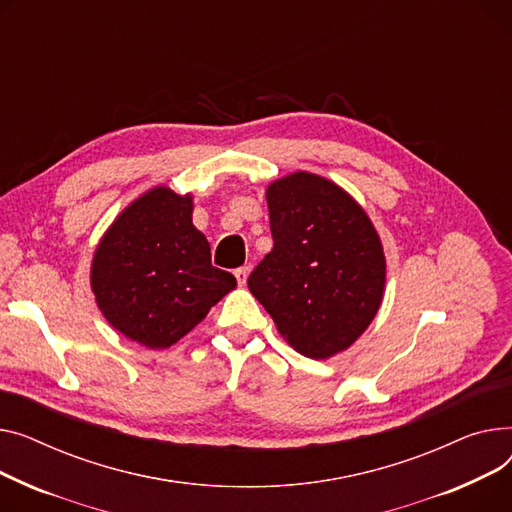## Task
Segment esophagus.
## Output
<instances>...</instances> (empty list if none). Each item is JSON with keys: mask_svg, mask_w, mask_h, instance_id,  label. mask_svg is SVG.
<instances>
[{"mask_svg": "<svg viewBox=\"0 0 512 512\" xmlns=\"http://www.w3.org/2000/svg\"><path fill=\"white\" fill-rule=\"evenodd\" d=\"M233 275H235V279H237V285L244 287L246 281H248V275H250V266H239V268H235Z\"/></svg>", "mask_w": 512, "mask_h": 512, "instance_id": "esophagus-1", "label": "esophagus"}]
</instances>
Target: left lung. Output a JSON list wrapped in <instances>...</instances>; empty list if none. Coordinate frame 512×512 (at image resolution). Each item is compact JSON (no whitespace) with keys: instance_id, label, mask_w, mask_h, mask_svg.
Listing matches in <instances>:
<instances>
[{"instance_id":"left-lung-1","label":"left lung","mask_w":512,"mask_h":512,"mask_svg":"<svg viewBox=\"0 0 512 512\" xmlns=\"http://www.w3.org/2000/svg\"><path fill=\"white\" fill-rule=\"evenodd\" d=\"M273 250L248 287L306 357L347 349L374 320L386 262L368 215L328 179L299 171L268 186Z\"/></svg>"}]
</instances>
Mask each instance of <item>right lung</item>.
<instances>
[{
  "instance_id": "1",
  "label": "right lung",
  "mask_w": 512,
  "mask_h": 512,
  "mask_svg": "<svg viewBox=\"0 0 512 512\" xmlns=\"http://www.w3.org/2000/svg\"><path fill=\"white\" fill-rule=\"evenodd\" d=\"M90 285L115 330L161 349L188 335L237 283L210 262L206 237L192 225V198L155 188L109 227Z\"/></svg>"
}]
</instances>
